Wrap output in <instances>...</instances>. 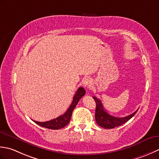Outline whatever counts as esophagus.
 Masks as SVG:
<instances>
[{
  "instance_id": "esophagus-1",
  "label": "esophagus",
  "mask_w": 159,
  "mask_h": 159,
  "mask_svg": "<svg viewBox=\"0 0 159 159\" xmlns=\"http://www.w3.org/2000/svg\"><path fill=\"white\" fill-rule=\"evenodd\" d=\"M83 85L84 87H86V88H89V87H90V85H91V80L89 78L85 79L83 82Z\"/></svg>"
}]
</instances>
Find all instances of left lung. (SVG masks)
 <instances>
[{
	"label": "left lung",
	"instance_id": "left-lung-1",
	"mask_svg": "<svg viewBox=\"0 0 159 159\" xmlns=\"http://www.w3.org/2000/svg\"><path fill=\"white\" fill-rule=\"evenodd\" d=\"M93 98L95 99L96 102L95 121L100 127L105 129H112L121 125L129 120L137 112V111H135L132 114L127 116H124V117H116V116L109 115L105 111L102 102L99 99L97 98L96 97H93Z\"/></svg>",
	"mask_w": 159,
	"mask_h": 159
}]
</instances>
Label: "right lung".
Wrapping results in <instances>:
<instances>
[{
	"label": "right lung",
	"mask_w": 159,
	"mask_h": 159,
	"mask_svg": "<svg viewBox=\"0 0 159 159\" xmlns=\"http://www.w3.org/2000/svg\"><path fill=\"white\" fill-rule=\"evenodd\" d=\"M86 90L82 87H80V88L77 89L76 93L73 97V102L71 103V104L69 109L67 110L66 112L64 113V115H60L58 117L53 119L52 120L48 121H44V122H40V121H36L33 120L35 124L38 125L42 126V127L47 128L48 129H59L62 128L69 124L71 116H72V113L74 108H75L77 106V103L80 101V99L82 98V97L85 95Z\"/></svg>",
	"instance_id": "add662e5"
}]
</instances>
